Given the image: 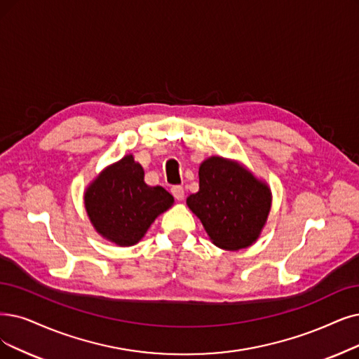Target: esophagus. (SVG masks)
<instances>
[{"label":"esophagus","instance_id":"esophagus-1","mask_svg":"<svg viewBox=\"0 0 359 359\" xmlns=\"http://www.w3.org/2000/svg\"><path fill=\"white\" fill-rule=\"evenodd\" d=\"M170 193L174 194V197H175L177 200H184V197H185L184 187H181V185H174V187L170 189Z\"/></svg>","mask_w":359,"mask_h":359}]
</instances>
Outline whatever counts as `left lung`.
<instances>
[{"mask_svg": "<svg viewBox=\"0 0 359 359\" xmlns=\"http://www.w3.org/2000/svg\"><path fill=\"white\" fill-rule=\"evenodd\" d=\"M187 205L221 249L238 250L259 237L271 209V191L250 172L213 156L198 168V191Z\"/></svg>", "mask_w": 359, "mask_h": 359, "instance_id": "8db88e82", "label": "left lung"}]
</instances>
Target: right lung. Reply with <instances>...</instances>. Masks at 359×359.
<instances>
[{
    "mask_svg": "<svg viewBox=\"0 0 359 359\" xmlns=\"http://www.w3.org/2000/svg\"><path fill=\"white\" fill-rule=\"evenodd\" d=\"M174 197L144 182V169L125 156L106 168L85 193V209L97 233L119 246H133L147 233Z\"/></svg>",
    "mask_w": 359,
    "mask_h": 359,
    "instance_id": "obj_1",
    "label": "right lung"
}]
</instances>
